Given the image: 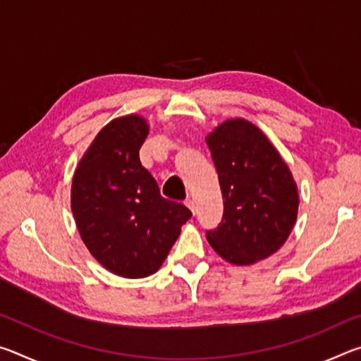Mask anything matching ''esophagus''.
<instances>
[{
  "label": "esophagus",
  "mask_w": 361,
  "mask_h": 361,
  "mask_svg": "<svg viewBox=\"0 0 361 361\" xmlns=\"http://www.w3.org/2000/svg\"><path fill=\"white\" fill-rule=\"evenodd\" d=\"M186 207L192 212V215H195V204H194V200H186Z\"/></svg>",
  "instance_id": "obj_1"
}]
</instances>
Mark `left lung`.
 Returning <instances> with one entry per match:
<instances>
[{"label": "left lung", "mask_w": 361, "mask_h": 361, "mask_svg": "<svg viewBox=\"0 0 361 361\" xmlns=\"http://www.w3.org/2000/svg\"><path fill=\"white\" fill-rule=\"evenodd\" d=\"M223 194V219L207 240L226 261L253 264L288 239L298 213L290 169L258 127L226 121L207 138Z\"/></svg>", "instance_id": "left-lung-1"}]
</instances>
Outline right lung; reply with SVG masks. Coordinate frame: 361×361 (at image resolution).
I'll return each instance as SVG.
<instances>
[{
  "label": "right lung",
  "mask_w": 361,
  "mask_h": 361,
  "mask_svg": "<svg viewBox=\"0 0 361 361\" xmlns=\"http://www.w3.org/2000/svg\"><path fill=\"white\" fill-rule=\"evenodd\" d=\"M148 132L135 114L109 122L73 176L71 210L82 242L103 267L127 279L154 274L192 216L162 197L140 162Z\"/></svg>",
  "instance_id": "obj_1"
}]
</instances>
